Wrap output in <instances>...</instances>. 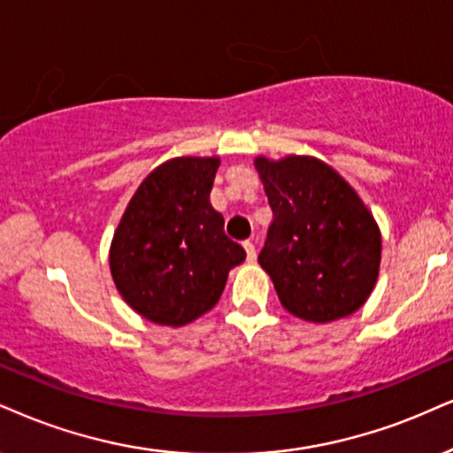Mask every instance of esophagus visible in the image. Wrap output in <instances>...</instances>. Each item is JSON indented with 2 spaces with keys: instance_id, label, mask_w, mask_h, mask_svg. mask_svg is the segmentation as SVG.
<instances>
[{
  "instance_id": "esophagus-1",
  "label": "esophagus",
  "mask_w": 453,
  "mask_h": 453,
  "mask_svg": "<svg viewBox=\"0 0 453 453\" xmlns=\"http://www.w3.org/2000/svg\"><path fill=\"white\" fill-rule=\"evenodd\" d=\"M243 248H245V254H248V260L254 262V258H256V245L252 242H243Z\"/></svg>"
}]
</instances>
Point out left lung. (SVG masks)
<instances>
[{
    "mask_svg": "<svg viewBox=\"0 0 453 453\" xmlns=\"http://www.w3.org/2000/svg\"><path fill=\"white\" fill-rule=\"evenodd\" d=\"M254 165L273 210L258 262L283 309L311 323L353 315L380 273L373 214L332 165L311 155H258Z\"/></svg>",
    "mask_w": 453,
    "mask_h": 453,
    "instance_id": "left-lung-1",
    "label": "left lung"
}]
</instances>
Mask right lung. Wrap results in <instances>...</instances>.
Returning a JSON list of instances; mask_svg holds the SVG:
<instances>
[{
    "label": "right lung",
    "instance_id": "obj_1",
    "mask_svg": "<svg viewBox=\"0 0 453 453\" xmlns=\"http://www.w3.org/2000/svg\"><path fill=\"white\" fill-rule=\"evenodd\" d=\"M220 157H174L141 182L113 233L109 266L138 315L180 327L214 309L228 271L245 260L210 203Z\"/></svg>",
    "mask_w": 453,
    "mask_h": 453
}]
</instances>
